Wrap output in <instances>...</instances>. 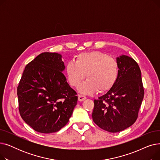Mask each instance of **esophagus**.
Wrapping results in <instances>:
<instances>
[{
  "label": "esophagus",
  "instance_id": "esophagus-1",
  "mask_svg": "<svg viewBox=\"0 0 160 160\" xmlns=\"http://www.w3.org/2000/svg\"><path fill=\"white\" fill-rule=\"evenodd\" d=\"M86 99V97L84 95H78V100L80 102L83 101V100H85Z\"/></svg>",
  "mask_w": 160,
  "mask_h": 160
}]
</instances>
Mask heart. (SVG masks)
Wrapping results in <instances>:
<instances>
[{
	"label": "heart",
	"instance_id": "b5f03b06",
	"mask_svg": "<svg viewBox=\"0 0 160 160\" xmlns=\"http://www.w3.org/2000/svg\"><path fill=\"white\" fill-rule=\"evenodd\" d=\"M70 84L77 88L85 78L88 80L78 88L80 92L91 94L97 90L103 93L110 90L119 74V63L115 59L98 51L83 52L76 58V63L69 62L65 67Z\"/></svg>",
	"mask_w": 160,
	"mask_h": 160
}]
</instances>
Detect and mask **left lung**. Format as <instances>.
<instances>
[{
    "mask_svg": "<svg viewBox=\"0 0 160 160\" xmlns=\"http://www.w3.org/2000/svg\"><path fill=\"white\" fill-rule=\"evenodd\" d=\"M119 74L114 86L94 100L92 118L98 127L109 132H119L136 122L144 97L141 72L133 58H117Z\"/></svg>",
    "mask_w": 160,
    "mask_h": 160,
    "instance_id": "obj_1",
    "label": "left lung"
}]
</instances>
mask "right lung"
Segmentation results:
<instances>
[{
    "instance_id": "obj_1",
    "label": "right lung",
    "mask_w": 160,
    "mask_h": 160,
    "mask_svg": "<svg viewBox=\"0 0 160 160\" xmlns=\"http://www.w3.org/2000/svg\"><path fill=\"white\" fill-rule=\"evenodd\" d=\"M62 55L43 52L25 67L18 87L19 110L36 132L50 133L69 122L77 104V92L67 82Z\"/></svg>"
}]
</instances>
